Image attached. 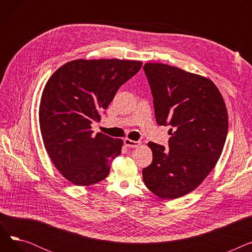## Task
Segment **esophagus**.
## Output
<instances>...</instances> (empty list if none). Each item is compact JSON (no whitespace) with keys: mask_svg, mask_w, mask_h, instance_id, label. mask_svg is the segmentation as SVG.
I'll return each mask as SVG.
<instances>
[{"mask_svg":"<svg viewBox=\"0 0 252 252\" xmlns=\"http://www.w3.org/2000/svg\"><path fill=\"white\" fill-rule=\"evenodd\" d=\"M125 144L126 146L129 147V148H137L141 145V142L139 141H134V140H130V139H125Z\"/></svg>","mask_w":252,"mask_h":252,"instance_id":"34e87169","label":"esophagus"}]
</instances>
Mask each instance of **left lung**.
<instances>
[{"mask_svg": "<svg viewBox=\"0 0 252 252\" xmlns=\"http://www.w3.org/2000/svg\"><path fill=\"white\" fill-rule=\"evenodd\" d=\"M156 122L170 126L169 149L149 142L153 159L143 169L146 187L162 199L195 190L216 166L228 134V111L209 78L162 63L144 65Z\"/></svg>", "mask_w": 252, "mask_h": 252, "instance_id": "obj_1", "label": "left lung"}]
</instances>
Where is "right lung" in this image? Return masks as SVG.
I'll return each instance as SVG.
<instances>
[{
	"instance_id": "1",
	"label": "right lung",
	"mask_w": 252,
	"mask_h": 252,
	"mask_svg": "<svg viewBox=\"0 0 252 252\" xmlns=\"http://www.w3.org/2000/svg\"><path fill=\"white\" fill-rule=\"evenodd\" d=\"M142 67L141 61L77 59L51 75L39 103L45 148L60 174L76 186H90L109 175L123 140L93 134L117 90Z\"/></svg>"
}]
</instances>
